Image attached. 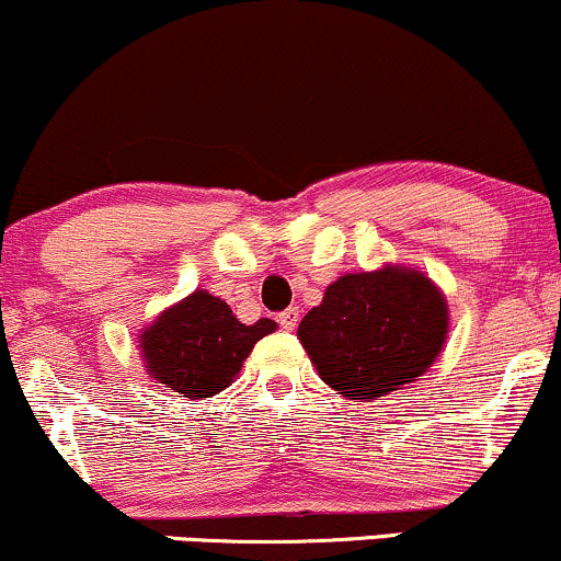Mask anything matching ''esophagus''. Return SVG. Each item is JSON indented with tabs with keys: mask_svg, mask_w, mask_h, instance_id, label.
Masks as SVG:
<instances>
[{
	"mask_svg": "<svg viewBox=\"0 0 561 561\" xmlns=\"http://www.w3.org/2000/svg\"><path fill=\"white\" fill-rule=\"evenodd\" d=\"M298 319H300V311L298 308H287V311H282L279 313V324H282V330H295V327H298Z\"/></svg>",
	"mask_w": 561,
	"mask_h": 561,
	"instance_id": "1",
	"label": "esophagus"
}]
</instances>
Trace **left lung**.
<instances>
[{"label": "left lung", "mask_w": 561, "mask_h": 561, "mask_svg": "<svg viewBox=\"0 0 561 561\" xmlns=\"http://www.w3.org/2000/svg\"><path fill=\"white\" fill-rule=\"evenodd\" d=\"M446 334V298L430 276L405 266L340 276L298 327L319 377L351 401H379L414 382Z\"/></svg>", "instance_id": "1"}]
</instances>
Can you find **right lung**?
I'll return each instance as SVG.
<instances>
[{
  "label": "right lung",
  "instance_id": "add662e5",
  "mask_svg": "<svg viewBox=\"0 0 561 561\" xmlns=\"http://www.w3.org/2000/svg\"><path fill=\"white\" fill-rule=\"evenodd\" d=\"M276 330V321L242 324L216 295L195 289L165 308L139 334L145 369L179 398H210L229 388L242 362L261 337Z\"/></svg>",
  "mask_w": 561,
  "mask_h": 561
}]
</instances>
